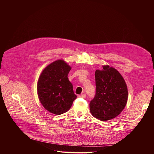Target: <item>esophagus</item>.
Instances as JSON below:
<instances>
[{
  "label": "esophagus",
  "mask_w": 154,
  "mask_h": 154,
  "mask_svg": "<svg viewBox=\"0 0 154 154\" xmlns=\"http://www.w3.org/2000/svg\"><path fill=\"white\" fill-rule=\"evenodd\" d=\"M79 97H82V98H85V97H86V94H82L79 96Z\"/></svg>",
  "instance_id": "34e87169"
}]
</instances>
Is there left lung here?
Segmentation results:
<instances>
[{
    "label": "left lung",
    "mask_w": 154,
    "mask_h": 154,
    "mask_svg": "<svg viewBox=\"0 0 154 154\" xmlns=\"http://www.w3.org/2000/svg\"><path fill=\"white\" fill-rule=\"evenodd\" d=\"M95 72L96 94L90 102L91 113L101 121L112 119L124 109L128 100L126 83L113 67L103 66Z\"/></svg>",
    "instance_id": "8db88e82"
}]
</instances>
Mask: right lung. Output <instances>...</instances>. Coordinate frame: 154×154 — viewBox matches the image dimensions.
<instances>
[{
	"instance_id": "obj_1",
	"label": "right lung",
	"mask_w": 154,
	"mask_h": 154,
	"mask_svg": "<svg viewBox=\"0 0 154 154\" xmlns=\"http://www.w3.org/2000/svg\"><path fill=\"white\" fill-rule=\"evenodd\" d=\"M70 70L63 60H57L44 69L37 84L40 103L56 115L67 112L77 97L67 77Z\"/></svg>"
}]
</instances>
